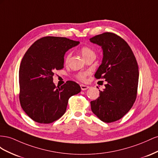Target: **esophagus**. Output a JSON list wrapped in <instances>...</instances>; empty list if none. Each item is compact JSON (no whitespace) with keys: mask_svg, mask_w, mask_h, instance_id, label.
Instances as JSON below:
<instances>
[{"mask_svg":"<svg viewBox=\"0 0 158 158\" xmlns=\"http://www.w3.org/2000/svg\"><path fill=\"white\" fill-rule=\"evenodd\" d=\"M81 90H83V91H85V90H87L89 88V86H87V85H81Z\"/></svg>","mask_w":158,"mask_h":158,"instance_id":"1","label":"esophagus"}]
</instances>
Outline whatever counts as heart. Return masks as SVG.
<instances>
[{
	"label": "heart",
	"instance_id": "heart-1",
	"mask_svg": "<svg viewBox=\"0 0 158 158\" xmlns=\"http://www.w3.org/2000/svg\"><path fill=\"white\" fill-rule=\"evenodd\" d=\"M81 55L83 57L84 59L85 60L88 57L94 55V52H93V49L87 46H83L81 48ZM71 56V53H67V55L65 57V62L67 63L70 59V57ZM89 74V72H79L76 75V77L80 81H85L86 79V77Z\"/></svg>",
	"mask_w": 158,
	"mask_h": 158
}]
</instances>
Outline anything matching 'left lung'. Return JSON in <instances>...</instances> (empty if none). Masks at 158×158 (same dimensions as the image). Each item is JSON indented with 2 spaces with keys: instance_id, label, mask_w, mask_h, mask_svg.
Returning <instances> with one entry per match:
<instances>
[{
  "instance_id": "1",
  "label": "left lung",
  "mask_w": 158,
  "mask_h": 158,
  "mask_svg": "<svg viewBox=\"0 0 158 158\" xmlns=\"http://www.w3.org/2000/svg\"><path fill=\"white\" fill-rule=\"evenodd\" d=\"M90 41L101 46L103 57L94 74L107 83L99 97L91 102L93 113L106 123L120 119L136 101L139 72L131 48L124 39L114 33L97 35Z\"/></svg>"
}]
</instances>
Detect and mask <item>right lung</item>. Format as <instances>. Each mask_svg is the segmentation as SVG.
<instances>
[{
  "label": "right lung",
  "instance_id": "obj_1",
  "mask_svg": "<svg viewBox=\"0 0 158 158\" xmlns=\"http://www.w3.org/2000/svg\"><path fill=\"white\" fill-rule=\"evenodd\" d=\"M79 44L66 38L46 36L35 41L22 58L19 69L20 102L30 118L49 124L66 111L69 98L81 91L69 81L60 87L53 83L54 71L64 68V55Z\"/></svg>",
  "mask_w": 158,
  "mask_h": 158
}]
</instances>
